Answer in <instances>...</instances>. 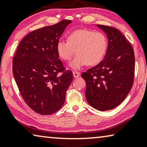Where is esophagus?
Masks as SVG:
<instances>
[{
    "label": "esophagus",
    "instance_id": "34e87169",
    "mask_svg": "<svg viewBox=\"0 0 147 147\" xmlns=\"http://www.w3.org/2000/svg\"><path fill=\"white\" fill-rule=\"evenodd\" d=\"M73 76L74 78H78V77H79V76H80V73H78V72H76V71H73Z\"/></svg>",
    "mask_w": 147,
    "mask_h": 147
}]
</instances>
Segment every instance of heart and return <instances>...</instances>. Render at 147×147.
I'll use <instances>...</instances> for the list:
<instances>
[{
	"label": "heart",
	"instance_id": "obj_1",
	"mask_svg": "<svg viewBox=\"0 0 147 147\" xmlns=\"http://www.w3.org/2000/svg\"><path fill=\"white\" fill-rule=\"evenodd\" d=\"M108 40L105 34L88 29H78L70 32L67 41L59 40L56 45L58 55L69 61L75 53V58L69 64L74 70L86 65H96L102 61L107 50Z\"/></svg>",
	"mask_w": 147,
	"mask_h": 147
}]
</instances>
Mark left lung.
Here are the masks:
<instances>
[{
	"label": "left lung",
	"instance_id": "obj_1",
	"mask_svg": "<svg viewBox=\"0 0 147 147\" xmlns=\"http://www.w3.org/2000/svg\"><path fill=\"white\" fill-rule=\"evenodd\" d=\"M108 38L104 59L81 76L86 82L85 96L96 110L117 107L129 93L134 81L135 55L133 47L117 28L96 24Z\"/></svg>",
	"mask_w": 147,
	"mask_h": 147
}]
</instances>
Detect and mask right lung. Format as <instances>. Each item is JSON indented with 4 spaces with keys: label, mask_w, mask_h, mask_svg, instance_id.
<instances>
[{
    "label": "right lung",
    "mask_w": 147,
    "mask_h": 147,
    "mask_svg": "<svg viewBox=\"0 0 147 147\" xmlns=\"http://www.w3.org/2000/svg\"><path fill=\"white\" fill-rule=\"evenodd\" d=\"M71 21L39 28L20 41L12 60V72L26 105L38 114L50 115L61 109L73 79L59 59L56 45Z\"/></svg>",
    "instance_id": "1"
}]
</instances>
